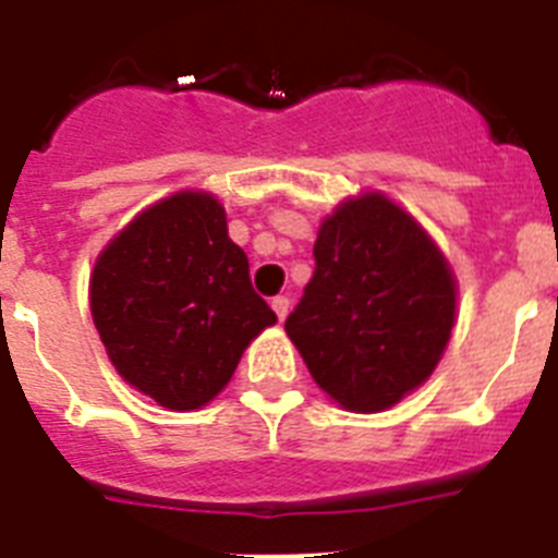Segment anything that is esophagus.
<instances>
[{
	"instance_id": "esophagus-1",
	"label": "esophagus",
	"mask_w": 558,
	"mask_h": 558,
	"mask_svg": "<svg viewBox=\"0 0 558 558\" xmlns=\"http://www.w3.org/2000/svg\"><path fill=\"white\" fill-rule=\"evenodd\" d=\"M270 307H274L276 318H279V322H284V318H288V313H290V299H288V295H276L274 302H270Z\"/></svg>"
}]
</instances>
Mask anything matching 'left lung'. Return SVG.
Returning a JSON list of instances; mask_svg holds the SVG:
<instances>
[{"mask_svg":"<svg viewBox=\"0 0 558 558\" xmlns=\"http://www.w3.org/2000/svg\"><path fill=\"white\" fill-rule=\"evenodd\" d=\"M313 256V279L284 332L338 405L388 411L430 377L450 343V265L379 192L343 201L318 229Z\"/></svg>","mask_w":558,"mask_h":558,"instance_id":"obj_1","label":"left lung"}]
</instances>
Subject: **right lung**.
I'll return each instance as SVG.
<instances>
[{"label": "right lung", "instance_id": "right-lung-1", "mask_svg": "<svg viewBox=\"0 0 558 558\" xmlns=\"http://www.w3.org/2000/svg\"><path fill=\"white\" fill-rule=\"evenodd\" d=\"M88 299L113 368L170 411L218 397L276 324L209 192H175L136 215L97 256Z\"/></svg>", "mask_w": 558, "mask_h": 558}]
</instances>
